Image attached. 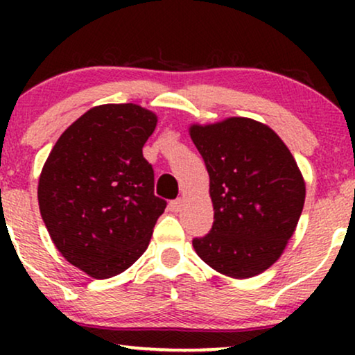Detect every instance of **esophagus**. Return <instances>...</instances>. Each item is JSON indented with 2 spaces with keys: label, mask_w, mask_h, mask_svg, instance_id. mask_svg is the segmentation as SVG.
I'll return each instance as SVG.
<instances>
[{
  "label": "esophagus",
  "mask_w": 355,
  "mask_h": 355,
  "mask_svg": "<svg viewBox=\"0 0 355 355\" xmlns=\"http://www.w3.org/2000/svg\"><path fill=\"white\" fill-rule=\"evenodd\" d=\"M169 208H171V211H174V213L181 211V208H182V198H176V200L169 202Z\"/></svg>",
  "instance_id": "obj_1"
}]
</instances>
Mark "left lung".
I'll use <instances>...</instances> for the list:
<instances>
[{
  "label": "left lung",
  "instance_id": "8db88e82",
  "mask_svg": "<svg viewBox=\"0 0 355 355\" xmlns=\"http://www.w3.org/2000/svg\"><path fill=\"white\" fill-rule=\"evenodd\" d=\"M210 176L213 226L193 237L213 270L244 279L270 268L294 234L305 200L297 163L268 125L249 118L192 125Z\"/></svg>",
  "mask_w": 355,
  "mask_h": 355
}]
</instances>
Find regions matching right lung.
Returning <instances> with one entry per match:
<instances>
[{
	"label": "right lung",
	"mask_w": 355,
	"mask_h": 355,
	"mask_svg": "<svg viewBox=\"0 0 355 355\" xmlns=\"http://www.w3.org/2000/svg\"><path fill=\"white\" fill-rule=\"evenodd\" d=\"M157 125L132 103L101 105L67 128L38 181V205L62 257L92 278L128 270L148 247L166 200L142 148Z\"/></svg>",
	"instance_id": "obj_1"
}]
</instances>
